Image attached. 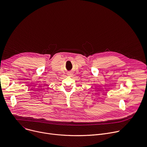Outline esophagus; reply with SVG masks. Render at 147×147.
Returning a JSON list of instances; mask_svg holds the SVG:
<instances>
[{"mask_svg":"<svg viewBox=\"0 0 147 147\" xmlns=\"http://www.w3.org/2000/svg\"><path fill=\"white\" fill-rule=\"evenodd\" d=\"M72 74V73H68V76H71Z\"/></svg>","mask_w":147,"mask_h":147,"instance_id":"1","label":"esophagus"}]
</instances>
